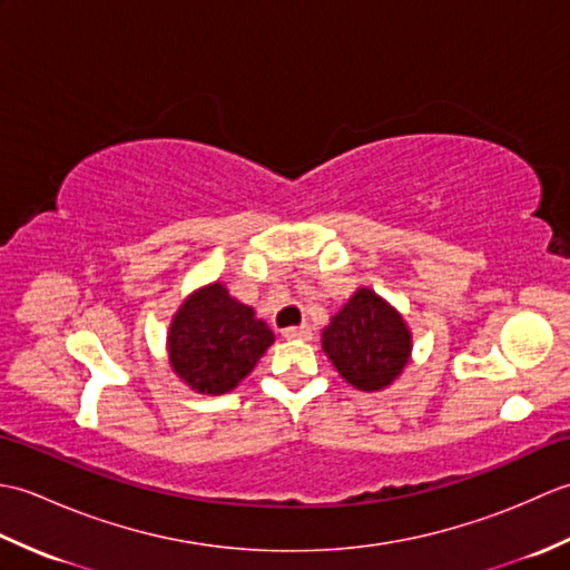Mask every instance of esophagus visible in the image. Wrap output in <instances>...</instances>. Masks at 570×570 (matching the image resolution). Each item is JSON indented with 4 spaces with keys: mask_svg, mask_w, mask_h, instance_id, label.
I'll list each match as a JSON object with an SVG mask.
<instances>
[{
    "mask_svg": "<svg viewBox=\"0 0 570 570\" xmlns=\"http://www.w3.org/2000/svg\"><path fill=\"white\" fill-rule=\"evenodd\" d=\"M286 341H311V328L308 325H296V328H286L284 333H282Z\"/></svg>",
    "mask_w": 570,
    "mask_h": 570,
    "instance_id": "34e87169",
    "label": "esophagus"
}]
</instances>
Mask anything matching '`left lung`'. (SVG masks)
Wrapping results in <instances>:
<instances>
[{"label":"left lung","mask_w":570,"mask_h":570,"mask_svg":"<svg viewBox=\"0 0 570 570\" xmlns=\"http://www.w3.org/2000/svg\"><path fill=\"white\" fill-rule=\"evenodd\" d=\"M321 343L341 377L360 392L390 386L411 357L406 321L372 288H357L325 325Z\"/></svg>","instance_id":"1"}]
</instances>
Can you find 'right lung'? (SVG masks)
<instances>
[{
  "label": "right lung",
  "mask_w": 570,
  "mask_h": 570,
  "mask_svg": "<svg viewBox=\"0 0 570 570\" xmlns=\"http://www.w3.org/2000/svg\"><path fill=\"white\" fill-rule=\"evenodd\" d=\"M272 343L269 325L215 282L193 292L176 311L168 362L190 390L225 394L247 377Z\"/></svg>",
  "instance_id": "right-lung-1"
}]
</instances>
